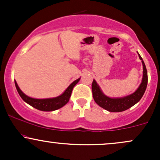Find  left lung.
Segmentation results:
<instances>
[{
    "label": "left lung",
    "instance_id": "obj_1",
    "mask_svg": "<svg viewBox=\"0 0 160 160\" xmlns=\"http://www.w3.org/2000/svg\"><path fill=\"white\" fill-rule=\"evenodd\" d=\"M138 56L143 65V78L141 83L137 90L132 94L122 98H110L102 92L100 86L97 84L95 80H93L92 83V90L93 98L98 105L110 112H122L132 107L141 100L148 86V71L142 58L139 54Z\"/></svg>",
    "mask_w": 160,
    "mask_h": 160
}]
</instances>
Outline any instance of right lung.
Instances as JSON below:
<instances>
[{
    "label": "right lung",
    "mask_w": 160,
    "mask_h": 160,
    "mask_svg": "<svg viewBox=\"0 0 160 160\" xmlns=\"http://www.w3.org/2000/svg\"><path fill=\"white\" fill-rule=\"evenodd\" d=\"M80 78L78 80H74L72 83L66 89V90L59 96L56 97V98H43V99H38V98H33L31 97L28 96L22 92L21 89H19L17 82L15 80V85L17 89L18 93H19L20 97L25 101L26 103L30 104L33 108L36 109L40 110L42 111H53L59 109L65 106L68 102H69L70 97L71 95L73 88L76 85L78 82L80 81Z\"/></svg>",
    "instance_id": "obj_1"
}]
</instances>
